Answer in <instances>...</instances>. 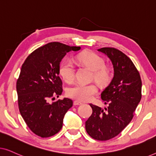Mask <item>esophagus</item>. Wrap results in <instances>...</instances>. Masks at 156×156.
<instances>
[{"mask_svg": "<svg viewBox=\"0 0 156 156\" xmlns=\"http://www.w3.org/2000/svg\"><path fill=\"white\" fill-rule=\"evenodd\" d=\"M81 104H82V102L79 101H74V106L81 105Z\"/></svg>", "mask_w": 156, "mask_h": 156, "instance_id": "34e87169", "label": "esophagus"}]
</instances>
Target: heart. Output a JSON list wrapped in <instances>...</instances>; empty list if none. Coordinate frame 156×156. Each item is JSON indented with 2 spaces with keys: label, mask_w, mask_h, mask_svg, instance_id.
Here are the masks:
<instances>
[{
  "label": "heart",
  "mask_w": 156,
  "mask_h": 156,
  "mask_svg": "<svg viewBox=\"0 0 156 156\" xmlns=\"http://www.w3.org/2000/svg\"><path fill=\"white\" fill-rule=\"evenodd\" d=\"M76 61L82 64L94 72V79L99 84H104L110 80L109 69L105 66L103 57L90 51H85L76 56ZM74 66L69 59H65L59 66V74L64 80L68 83L74 79ZM97 87L94 84L76 83L67 89V94L69 97L79 101L91 99L97 93Z\"/></svg>",
  "instance_id": "heart-1"
}]
</instances>
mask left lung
Listing matches in <instances>:
<instances>
[{
    "label": "left lung",
    "instance_id": "obj_1",
    "mask_svg": "<svg viewBox=\"0 0 156 156\" xmlns=\"http://www.w3.org/2000/svg\"><path fill=\"white\" fill-rule=\"evenodd\" d=\"M112 61L114 76L101 94L107 108L90 104L92 114L85 122L87 133L94 139L107 140L119 135L131 122L141 99L142 82L131 59L114 48H102Z\"/></svg>",
    "mask_w": 156,
    "mask_h": 156
}]
</instances>
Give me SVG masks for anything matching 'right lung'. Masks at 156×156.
Here are the masks:
<instances>
[{
    "label": "right lung",
    "instance_id": "add662e5",
    "mask_svg": "<svg viewBox=\"0 0 156 156\" xmlns=\"http://www.w3.org/2000/svg\"><path fill=\"white\" fill-rule=\"evenodd\" d=\"M80 49L50 42L34 50L23 64L16 83L19 111L29 129L40 137L58 133L64 116L73 105L72 100L67 98L52 104L49 101L62 93V82L59 76L61 60L67 52Z\"/></svg>",
    "mask_w": 156,
    "mask_h": 156
}]
</instances>
